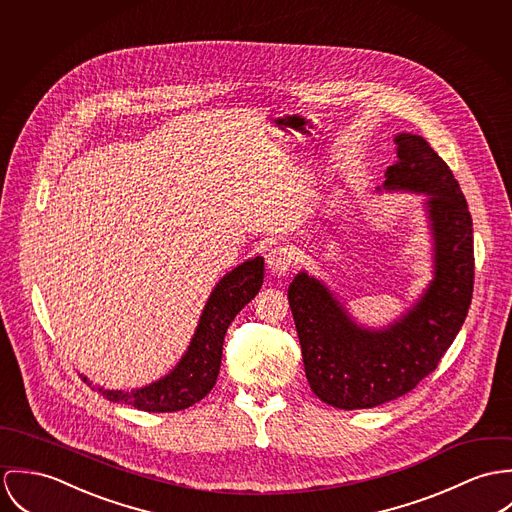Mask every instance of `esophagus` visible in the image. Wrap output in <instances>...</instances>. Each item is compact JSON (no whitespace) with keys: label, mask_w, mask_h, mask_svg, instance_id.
<instances>
[{"label":"esophagus","mask_w":512,"mask_h":512,"mask_svg":"<svg viewBox=\"0 0 512 512\" xmlns=\"http://www.w3.org/2000/svg\"><path fill=\"white\" fill-rule=\"evenodd\" d=\"M294 265V253L288 247H275L267 253V267L273 275H286Z\"/></svg>","instance_id":"34e87169"}]
</instances>
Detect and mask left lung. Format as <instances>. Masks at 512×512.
Listing matches in <instances>:
<instances>
[{
  "label": "left lung",
  "mask_w": 512,
  "mask_h": 512,
  "mask_svg": "<svg viewBox=\"0 0 512 512\" xmlns=\"http://www.w3.org/2000/svg\"><path fill=\"white\" fill-rule=\"evenodd\" d=\"M385 188L430 194L434 281L387 330L355 326L334 294L306 273L288 286L312 393L343 410L373 408L410 393L455 340L473 296V222L454 172L420 135H397Z\"/></svg>",
  "instance_id": "8db88e82"
}]
</instances>
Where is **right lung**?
<instances>
[{
  "mask_svg": "<svg viewBox=\"0 0 512 512\" xmlns=\"http://www.w3.org/2000/svg\"><path fill=\"white\" fill-rule=\"evenodd\" d=\"M263 265V257L249 259L216 284L186 355L167 377L131 393L90 387L112 402L131 404L145 412H176L202 400L216 385L229 324L263 284Z\"/></svg>",
  "mask_w": 512,
  "mask_h": 512,
  "instance_id": "add662e5",
  "label": "right lung"
}]
</instances>
